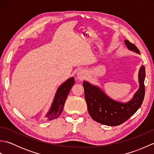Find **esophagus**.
I'll return each mask as SVG.
<instances>
[{
	"instance_id": "esophagus-1",
	"label": "esophagus",
	"mask_w": 154,
	"mask_h": 154,
	"mask_svg": "<svg viewBox=\"0 0 154 154\" xmlns=\"http://www.w3.org/2000/svg\"><path fill=\"white\" fill-rule=\"evenodd\" d=\"M77 79L79 80H81V81L83 80L85 78V73H84V71H81L77 73Z\"/></svg>"
}]
</instances>
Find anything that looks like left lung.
I'll return each mask as SVG.
<instances>
[{"label":"left lung","mask_w":154,"mask_h":154,"mask_svg":"<svg viewBox=\"0 0 154 154\" xmlns=\"http://www.w3.org/2000/svg\"><path fill=\"white\" fill-rule=\"evenodd\" d=\"M127 48L140 54L134 44L125 40ZM140 88L128 103H122L110 99L99 88L87 81L83 82L85 98L88 111L91 118L104 125L114 126L124 123L132 116L141 106L145 95V66L142 65L139 72Z\"/></svg>","instance_id":"1"}]
</instances>
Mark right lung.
Here are the masks:
<instances>
[{"label":"right lung","instance_id":"obj_1","mask_svg":"<svg viewBox=\"0 0 154 154\" xmlns=\"http://www.w3.org/2000/svg\"><path fill=\"white\" fill-rule=\"evenodd\" d=\"M75 83L74 78H70L64 83L59 87L55 94L53 104H52L50 110H49L47 115L45 116L48 120H51L60 115L63 109L65 102L66 100L67 95Z\"/></svg>","mask_w":154,"mask_h":154}]
</instances>
